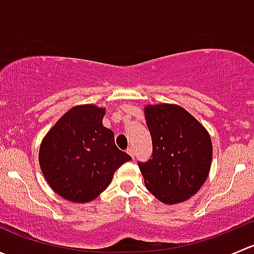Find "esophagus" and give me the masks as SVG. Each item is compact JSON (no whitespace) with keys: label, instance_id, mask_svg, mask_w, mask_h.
Instances as JSON below:
<instances>
[{"label":"esophagus","instance_id":"34e87169","mask_svg":"<svg viewBox=\"0 0 254 254\" xmlns=\"http://www.w3.org/2000/svg\"><path fill=\"white\" fill-rule=\"evenodd\" d=\"M127 153H129V155H130V156H131V157H132V158H134V157H135V152H134V148H132V147H127Z\"/></svg>","mask_w":254,"mask_h":254}]
</instances>
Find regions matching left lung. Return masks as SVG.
Instances as JSON below:
<instances>
[{"mask_svg":"<svg viewBox=\"0 0 254 254\" xmlns=\"http://www.w3.org/2000/svg\"><path fill=\"white\" fill-rule=\"evenodd\" d=\"M152 155L137 162L145 186L166 204L187 200L200 189L210 171L212 145L205 127L182 107L145 108Z\"/></svg>","mask_w":254,"mask_h":254,"instance_id":"obj_1","label":"left lung"}]
</instances>
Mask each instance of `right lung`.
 <instances>
[{
    "label": "right lung",
    "instance_id": "add662e5",
    "mask_svg": "<svg viewBox=\"0 0 254 254\" xmlns=\"http://www.w3.org/2000/svg\"><path fill=\"white\" fill-rule=\"evenodd\" d=\"M104 109L92 104L73 107L43 140L39 163L51 188L75 203L96 199L111 184L113 175L131 160L103 127Z\"/></svg>",
    "mask_w": 254,
    "mask_h": 254
}]
</instances>
